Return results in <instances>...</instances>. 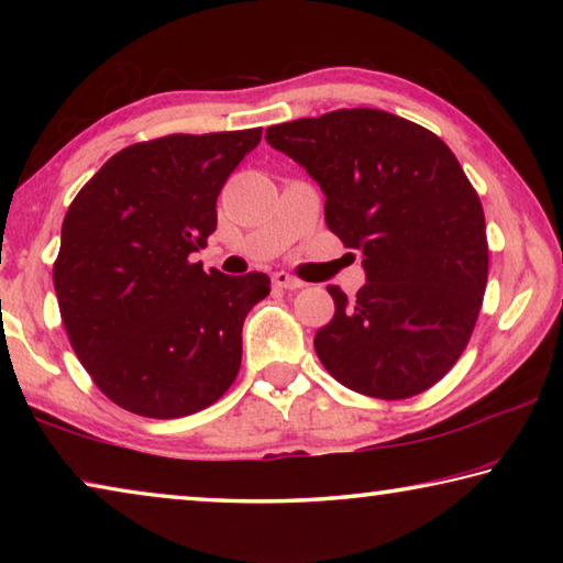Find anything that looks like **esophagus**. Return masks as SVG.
<instances>
[{
	"instance_id": "obj_1",
	"label": "esophagus",
	"mask_w": 563,
	"mask_h": 563,
	"mask_svg": "<svg viewBox=\"0 0 563 563\" xmlns=\"http://www.w3.org/2000/svg\"><path fill=\"white\" fill-rule=\"evenodd\" d=\"M273 285L275 288H283V290H298V288H302V280H298V278H292L290 273H275L273 275Z\"/></svg>"
}]
</instances>
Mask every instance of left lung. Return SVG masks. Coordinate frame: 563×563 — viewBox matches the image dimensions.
Returning a JSON list of instances; mask_svg holds the SVG:
<instances>
[{"instance_id":"left-lung-1","label":"left lung","mask_w":563,"mask_h":563,"mask_svg":"<svg viewBox=\"0 0 563 563\" xmlns=\"http://www.w3.org/2000/svg\"><path fill=\"white\" fill-rule=\"evenodd\" d=\"M318 180L325 223L362 253L367 283L318 330L328 373L360 395L415 397L450 373L489 273L479 196L440 136L379 109H338L265 131Z\"/></svg>"}]
</instances>
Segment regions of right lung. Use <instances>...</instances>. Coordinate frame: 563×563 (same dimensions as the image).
<instances>
[{
    "mask_svg": "<svg viewBox=\"0 0 563 563\" xmlns=\"http://www.w3.org/2000/svg\"><path fill=\"white\" fill-rule=\"evenodd\" d=\"M261 131L141 141L66 211L54 263L66 335L101 393L133 415H194L241 369L243 320L271 278L206 273L190 253L216 231L218 194Z\"/></svg>",
    "mask_w": 563,
    "mask_h": 563,
    "instance_id": "1",
    "label": "right lung"
}]
</instances>
